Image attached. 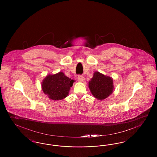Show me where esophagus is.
<instances>
[{
	"label": "esophagus",
	"mask_w": 157,
	"mask_h": 157,
	"mask_svg": "<svg viewBox=\"0 0 157 157\" xmlns=\"http://www.w3.org/2000/svg\"><path fill=\"white\" fill-rule=\"evenodd\" d=\"M78 79L79 82H84V81H85V78H84L83 76H82L79 75V76H78Z\"/></svg>",
	"instance_id": "obj_1"
}]
</instances>
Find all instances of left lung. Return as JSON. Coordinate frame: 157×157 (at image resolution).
Masks as SVG:
<instances>
[{"label":"left lung","mask_w":157,"mask_h":157,"mask_svg":"<svg viewBox=\"0 0 157 157\" xmlns=\"http://www.w3.org/2000/svg\"><path fill=\"white\" fill-rule=\"evenodd\" d=\"M92 95L98 100H103L111 95L113 91V81L111 77L99 72H95L88 83Z\"/></svg>","instance_id":"obj_1"}]
</instances>
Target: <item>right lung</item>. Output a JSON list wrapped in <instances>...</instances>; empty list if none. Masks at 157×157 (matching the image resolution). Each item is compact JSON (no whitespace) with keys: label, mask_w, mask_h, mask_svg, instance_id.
<instances>
[{"label":"right lung","mask_w":157,"mask_h":157,"mask_svg":"<svg viewBox=\"0 0 157 157\" xmlns=\"http://www.w3.org/2000/svg\"><path fill=\"white\" fill-rule=\"evenodd\" d=\"M74 80L59 72L47 75L41 83L42 90L48 97L53 101H59L67 97Z\"/></svg>","instance_id":"1"}]
</instances>
